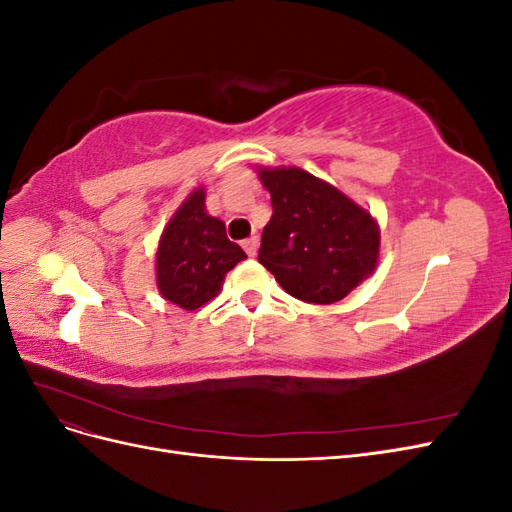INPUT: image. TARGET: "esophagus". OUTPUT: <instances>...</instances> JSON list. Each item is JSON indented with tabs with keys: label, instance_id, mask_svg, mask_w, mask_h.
I'll use <instances>...</instances> for the list:
<instances>
[{
	"label": "esophagus",
	"instance_id": "obj_1",
	"mask_svg": "<svg viewBox=\"0 0 512 512\" xmlns=\"http://www.w3.org/2000/svg\"><path fill=\"white\" fill-rule=\"evenodd\" d=\"M243 250L247 252V256H256V252H258V237H252V239H247V241H243Z\"/></svg>",
	"mask_w": 512,
	"mask_h": 512
}]
</instances>
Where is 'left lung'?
Wrapping results in <instances>:
<instances>
[{"mask_svg": "<svg viewBox=\"0 0 512 512\" xmlns=\"http://www.w3.org/2000/svg\"><path fill=\"white\" fill-rule=\"evenodd\" d=\"M258 177L273 205L258 260L294 299L331 305L374 273L380 228L367 209L297 166L258 168Z\"/></svg>", "mask_w": 512, "mask_h": 512, "instance_id": "8db88e82", "label": "left lung"}]
</instances>
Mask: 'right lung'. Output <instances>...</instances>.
Here are the masks:
<instances>
[{
  "instance_id": "add662e5",
  "label": "right lung",
  "mask_w": 512,
  "mask_h": 512,
  "mask_svg": "<svg viewBox=\"0 0 512 512\" xmlns=\"http://www.w3.org/2000/svg\"><path fill=\"white\" fill-rule=\"evenodd\" d=\"M245 252L226 237L222 220L205 209L198 188L166 224L156 252V284L162 297L183 309H198L218 297L224 277Z\"/></svg>"
}]
</instances>
